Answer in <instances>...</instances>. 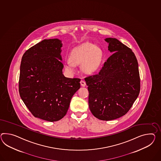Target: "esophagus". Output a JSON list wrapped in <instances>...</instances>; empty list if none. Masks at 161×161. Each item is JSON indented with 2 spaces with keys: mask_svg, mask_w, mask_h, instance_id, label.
Listing matches in <instances>:
<instances>
[{
  "mask_svg": "<svg viewBox=\"0 0 161 161\" xmlns=\"http://www.w3.org/2000/svg\"><path fill=\"white\" fill-rule=\"evenodd\" d=\"M80 84H81V86H86V82H85L84 81H83V80H81V81H80Z\"/></svg>",
  "mask_w": 161,
  "mask_h": 161,
  "instance_id": "1",
  "label": "esophagus"
}]
</instances>
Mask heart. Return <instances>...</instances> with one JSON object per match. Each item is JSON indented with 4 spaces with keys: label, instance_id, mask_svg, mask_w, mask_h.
<instances>
[{
    "label": "heart",
    "instance_id": "heart-1",
    "mask_svg": "<svg viewBox=\"0 0 161 161\" xmlns=\"http://www.w3.org/2000/svg\"><path fill=\"white\" fill-rule=\"evenodd\" d=\"M102 60L101 49L90 42H85L75 47L67 59L65 69L70 75L75 72V66L81 64V69L86 74H92L98 70Z\"/></svg>",
    "mask_w": 161,
    "mask_h": 161
}]
</instances>
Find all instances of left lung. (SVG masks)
Wrapping results in <instances>:
<instances>
[{
	"label": "left lung",
	"mask_w": 161,
	"mask_h": 161,
	"mask_svg": "<svg viewBox=\"0 0 161 161\" xmlns=\"http://www.w3.org/2000/svg\"><path fill=\"white\" fill-rule=\"evenodd\" d=\"M113 53L98 75L85 79L91 113L102 120H112L127 114L137 98L140 79L137 60L131 49L118 39H105Z\"/></svg>",
	"instance_id": "obj_1"
}]
</instances>
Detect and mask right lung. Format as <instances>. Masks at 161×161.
I'll return each mask as SVG.
<instances>
[{"label":"right lung","mask_w":161,"mask_h":161,"mask_svg":"<svg viewBox=\"0 0 161 161\" xmlns=\"http://www.w3.org/2000/svg\"><path fill=\"white\" fill-rule=\"evenodd\" d=\"M59 39H44L24 53L20 65L19 93L36 118L56 122L66 115L80 79L63 74Z\"/></svg>","instance_id":"add662e5"}]
</instances>
